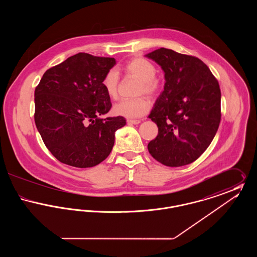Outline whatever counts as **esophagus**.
<instances>
[{"mask_svg":"<svg viewBox=\"0 0 257 257\" xmlns=\"http://www.w3.org/2000/svg\"><path fill=\"white\" fill-rule=\"evenodd\" d=\"M127 122L137 125V124H140V123H141V120H140V119H128Z\"/></svg>","mask_w":257,"mask_h":257,"instance_id":"obj_1","label":"esophagus"}]
</instances>
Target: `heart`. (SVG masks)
Here are the masks:
<instances>
[{"label":"heart","mask_w":257,"mask_h":257,"mask_svg":"<svg viewBox=\"0 0 257 257\" xmlns=\"http://www.w3.org/2000/svg\"><path fill=\"white\" fill-rule=\"evenodd\" d=\"M126 73L131 74L141 80L140 91L149 95L156 94L160 89L159 80L155 77V65L144 58H135L126 62L122 67ZM119 83V75L115 69H110L105 74L102 80V86L110 98L117 95V87ZM150 109V102L146 98L138 99H121L112 107V111L116 115L127 118H136L145 115Z\"/></svg>","instance_id":"obj_1"}]
</instances>
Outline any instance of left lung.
Returning <instances> with one entry per match:
<instances>
[{
  "mask_svg": "<svg viewBox=\"0 0 257 257\" xmlns=\"http://www.w3.org/2000/svg\"><path fill=\"white\" fill-rule=\"evenodd\" d=\"M146 57L165 73L164 90L148 117L158 135L148 146L151 156L168 167L196 161L210 146L220 121V89L199 59L160 48Z\"/></svg>",
  "mask_w": 257,
  "mask_h": 257,
  "instance_id": "obj_1",
  "label": "left lung"
}]
</instances>
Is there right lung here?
Listing matches in <instances>:
<instances>
[{
  "label": "right lung",
  "instance_id": "obj_1",
  "mask_svg": "<svg viewBox=\"0 0 257 257\" xmlns=\"http://www.w3.org/2000/svg\"><path fill=\"white\" fill-rule=\"evenodd\" d=\"M113 58L79 53L43 74L35 91V121L50 152L61 163L91 168L110 155L123 116L103 118L111 107L102 80Z\"/></svg>",
  "mask_w": 257,
  "mask_h": 257
}]
</instances>
